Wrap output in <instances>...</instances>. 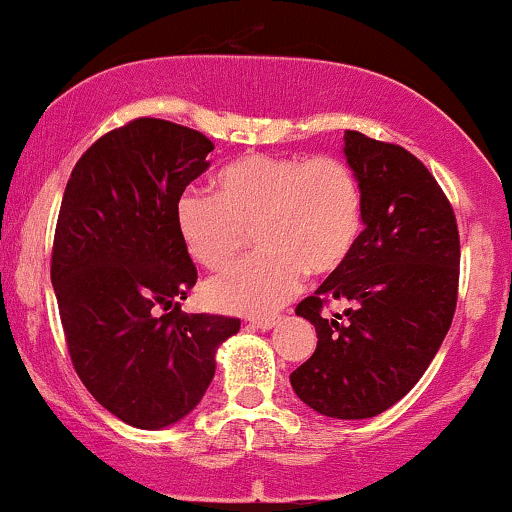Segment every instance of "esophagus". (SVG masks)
Wrapping results in <instances>:
<instances>
[{
  "instance_id": "1",
  "label": "esophagus",
  "mask_w": 512,
  "mask_h": 512,
  "mask_svg": "<svg viewBox=\"0 0 512 512\" xmlns=\"http://www.w3.org/2000/svg\"><path fill=\"white\" fill-rule=\"evenodd\" d=\"M248 324L252 326V329L269 331L276 324V317H252V319H248Z\"/></svg>"
}]
</instances>
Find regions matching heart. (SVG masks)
Instances as JSON below:
<instances>
[{"label": "heart", "instance_id": "b5f03b06", "mask_svg": "<svg viewBox=\"0 0 512 512\" xmlns=\"http://www.w3.org/2000/svg\"><path fill=\"white\" fill-rule=\"evenodd\" d=\"M219 195L183 190L176 229L197 264L221 269L252 231L257 252L205 286L209 305L238 315H272L307 274L346 262L362 229V190L336 157L245 155L217 178Z\"/></svg>", "mask_w": 512, "mask_h": 512}]
</instances>
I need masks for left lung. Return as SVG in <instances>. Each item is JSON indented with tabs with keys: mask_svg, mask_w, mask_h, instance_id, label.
Returning a JSON list of instances; mask_svg holds the SVG:
<instances>
[{
	"mask_svg": "<svg viewBox=\"0 0 512 512\" xmlns=\"http://www.w3.org/2000/svg\"><path fill=\"white\" fill-rule=\"evenodd\" d=\"M343 155L362 190V229L346 262L295 307L317 348L291 374L319 415L367 420L389 410L427 372L458 303L460 236L451 202L405 147L357 131ZM343 316L322 318L326 302Z\"/></svg>",
	"mask_w": 512,
	"mask_h": 512,
	"instance_id": "1",
	"label": "left lung"
}]
</instances>
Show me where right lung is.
I'll list each match as a JSON object with an SVG mask.
<instances>
[{
	"mask_svg": "<svg viewBox=\"0 0 512 512\" xmlns=\"http://www.w3.org/2000/svg\"><path fill=\"white\" fill-rule=\"evenodd\" d=\"M212 150L193 128L135 119L78 159L61 200L52 286L71 362L97 403L138 429L183 420L214 379L217 348L240 329L178 303L197 269L176 202Z\"/></svg>",
	"mask_w": 512,
	"mask_h": 512,
	"instance_id": "obj_1",
	"label": "right lung"
}]
</instances>
